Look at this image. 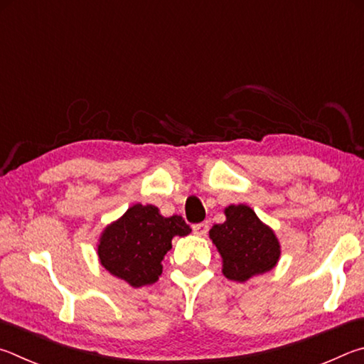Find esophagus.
<instances>
[{
    "label": "esophagus",
    "instance_id": "obj_1",
    "mask_svg": "<svg viewBox=\"0 0 364 364\" xmlns=\"http://www.w3.org/2000/svg\"><path fill=\"white\" fill-rule=\"evenodd\" d=\"M209 230V224L208 222H200V224L193 225V233L198 235V237H206Z\"/></svg>",
    "mask_w": 364,
    "mask_h": 364
}]
</instances>
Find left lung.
<instances>
[{
  "mask_svg": "<svg viewBox=\"0 0 364 364\" xmlns=\"http://www.w3.org/2000/svg\"><path fill=\"white\" fill-rule=\"evenodd\" d=\"M225 218L224 224H215L209 230V238L222 256V273L228 279L245 283L272 270L282 254L275 232L246 205L225 208Z\"/></svg>",
  "mask_w": 364,
  "mask_h": 364,
  "instance_id": "obj_1",
  "label": "left lung"
}]
</instances>
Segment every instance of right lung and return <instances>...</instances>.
Listing matches in <instances>:
<instances>
[{"label":"right lung","instance_id":"right-lung-1","mask_svg":"<svg viewBox=\"0 0 364 364\" xmlns=\"http://www.w3.org/2000/svg\"><path fill=\"white\" fill-rule=\"evenodd\" d=\"M192 232L181 215L163 218L153 205H134L102 232L97 254L102 267L134 288L155 283L174 237Z\"/></svg>","mask_w":364,"mask_h":364}]
</instances>
